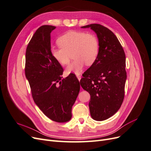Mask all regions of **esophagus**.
Listing matches in <instances>:
<instances>
[{
  "label": "esophagus",
  "mask_w": 151,
  "mask_h": 151,
  "mask_svg": "<svg viewBox=\"0 0 151 151\" xmlns=\"http://www.w3.org/2000/svg\"><path fill=\"white\" fill-rule=\"evenodd\" d=\"M77 79H78V80L80 81L81 79V76H80V75H77Z\"/></svg>",
  "instance_id": "esophagus-1"
}]
</instances>
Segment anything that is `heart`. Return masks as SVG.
I'll return each mask as SVG.
<instances>
[{
	"label": "heart",
	"instance_id": "heart-1",
	"mask_svg": "<svg viewBox=\"0 0 151 151\" xmlns=\"http://www.w3.org/2000/svg\"><path fill=\"white\" fill-rule=\"evenodd\" d=\"M57 43L60 47L50 49L55 60L61 65H65L70 62L72 53L74 58L66 68L67 74H80L86 63L88 65H93L99 55V40L93 33L68 31L58 38Z\"/></svg>",
	"mask_w": 151,
	"mask_h": 151
}]
</instances>
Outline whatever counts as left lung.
Returning <instances> with one entry per match:
<instances>
[{"label":"left lung","mask_w":151,"mask_h":151,"mask_svg":"<svg viewBox=\"0 0 151 151\" xmlns=\"http://www.w3.org/2000/svg\"><path fill=\"white\" fill-rule=\"evenodd\" d=\"M81 28H90L99 40L98 58L84 73L80 83L91 96L89 106L91 117L103 121L117 112L124 99L125 54L116 36L106 27L91 24Z\"/></svg>","instance_id":"1"}]
</instances>
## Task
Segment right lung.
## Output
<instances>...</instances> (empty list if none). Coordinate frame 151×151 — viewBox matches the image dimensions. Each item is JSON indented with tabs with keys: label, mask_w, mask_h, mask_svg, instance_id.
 I'll list each match as a JSON object with an SVG mask.
<instances>
[{
	"label": "right lung",
	"mask_w": 151,
	"mask_h": 151,
	"mask_svg": "<svg viewBox=\"0 0 151 151\" xmlns=\"http://www.w3.org/2000/svg\"><path fill=\"white\" fill-rule=\"evenodd\" d=\"M55 28L44 25L36 31L26 48L25 75L40 110L52 120L63 123L71 119L80 84L74 74L62 79L63 69L51 55L50 33Z\"/></svg>",
	"instance_id": "right-lung-1"
}]
</instances>
